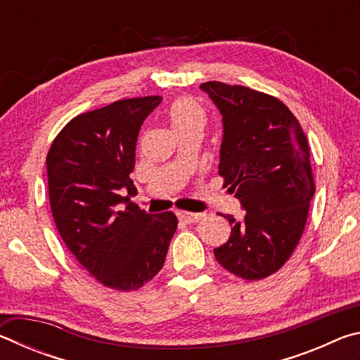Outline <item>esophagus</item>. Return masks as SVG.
Segmentation results:
<instances>
[{
    "mask_svg": "<svg viewBox=\"0 0 360 360\" xmlns=\"http://www.w3.org/2000/svg\"><path fill=\"white\" fill-rule=\"evenodd\" d=\"M176 216H178L179 221L184 224H193L202 219V214H198V212H188V211H178L176 212Z\"/></svg>",
    "mask_w": 360,
    "mask_h": 360,
    "instance_id": "esophagus-1",
    "label": "esophagus"
}]
</instances>
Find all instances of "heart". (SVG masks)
<instances>
[{
    "label": "heart",
    "mask_w": 360,
    "mask_h": 360,
    "mask_svg": "<svg viewBox=\"0 0 360 360\" xmlns=\"http://www.w3.org/2000/svg\"><path fill=\"white\" fill-rule=\"evenodd\" d=\"M168 119L176 133L188 129L203 130L206 124V112L193 98L182 96V98L172 103V106L168 109Z\"/></svg>",
    "instance_id": "b5f03b06"
}]
</instances>
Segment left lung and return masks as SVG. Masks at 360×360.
I'll return each instance as SVG.
<instances>
[{
	"instance_id": "1",
	"label": "left lung",
	"mask_w": 360,
	"mask_h": 360,
	"mask_svg": "<svg viewBox=\"0 0 360 360\" xmlns=\"http://www.w3.org/2000/svg\"><path fill=\"white\" fill-rule=\"evenodd\" d=\"M222 115L219 174L240 200L243 217L214 249L225 270L248 281L276 273L307 224L314 181L309 146L295 115L275 96L243 85H200Z\"/></svg>"
}]
</instances>
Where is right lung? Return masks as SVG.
I'll return each mask as SVG.
<instances>
[{"instance_id": "obj_1", "label": "right lung", "mask_w": 360, "mask_h": 360, "mask_svg": "<svg viewBox=\"0 0 360 360\" xmlns=\"http://www.w3.org/2000/svg\"><path fill=\"white\" fill-rule=\"evenodd\" d=\"M160 103V96L119 100L77 115L47 154L58 233L79 264L111 289L136 290L150 281L178 229L173 212L148 214L130 202L139 130Z\"/></svg>"}]
</instances>
